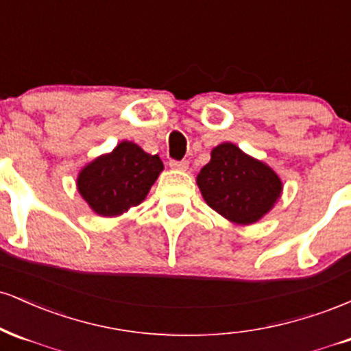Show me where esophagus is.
<instances>
[{
	"mask_svg": "<svg viewBox=\"0 0 351 351\" xmlns=\"http://www.w3.org/2000/svg\"><path fill=\"white\" fill-rule=\"evenodd\" d=\"M170 168H173V170H188V162L186 160H183V162H176V160H171L170 162Z\"/></svg>",
	"mask_w": 351,
	"mask_h": 351,
	"instance_id": "obj_1",
	"label": "esophagus"
}]
</instances>
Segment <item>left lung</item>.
Returning a JSON list of instances; mask_svg holds the SVG:
<instances>
[{
  "label": "left lung",
  "mask_w": 351,
  "mask_h": 351,
  "mask_svg": "<svg viewBox=\"0 0 351 351\" xmlns=\"http://www.w3.org/2000/svg\"><path fill=\"white\" fill-rule=\"evenodd\" d=\"M196 183L208 206L234 224L257 223L282 193V181L271 167L229 142L213 148Z\"/></svg>",
  "instance_id": "8db88e82"
}]
</instances>
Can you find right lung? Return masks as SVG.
<instances>
[{
  "instance_id": "obj_1",
  "label": "right lung",
  "mask_w": 351,
  "mask_h": 351,
  "mask_svg": "<svg viewBox=\"0 0 351 351\" xmlns=\"http://www.w3.org/2000/svg\"><path fill=\"white\" fill-rule=\"evenodd\" d=\"M162 170L158 155L143 152L134 142H120L80 170L77 189L99 216H120L147 198Z\"/></svg>"
}]
</instances>
